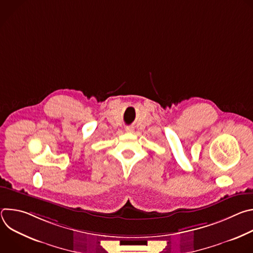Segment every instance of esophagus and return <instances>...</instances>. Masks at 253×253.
Here are the masks:
<instances>
[{"label": "esophagus", "instance_id": "obj_1", "mask_svg": "<svg viewBox=\"0 0 253 253\" xmlns=\"http://www.w3.org/2000/svg\"><path fill=\"white\" fill-rule=\"evenodd\" d=\"M126 132H133V127H131V126L126 127Z\"/></svg>", "mask_w": 253, "mask_h": 253}]
</instances>
